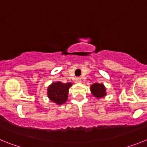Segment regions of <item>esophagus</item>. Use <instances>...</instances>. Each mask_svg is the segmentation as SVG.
<instances>
[{"label": "esophagus", "mask_w": 147, "mask_h": 147, "mask_svg": "<svg viewBox=\"0 0 147 147\" xmlns=\"http://www.w3.org/2000/svg\"><path fill=\"white\" fill-rule=\"evenodd\" d=\"M76 83H81V78L79 77H78L76 78Z\"/></svg>", "instance_id": "34e87169"}]
</instances>
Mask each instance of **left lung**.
<instances>
[{"label":"left lung","mask_w":147,"mask_h":147,"mask_svg":"<svg viewBox=\"0 0 147 147\" xmlns=\"http://www.w3.org/2000/svg\"><path fill=\"white\" fill-rule=\"evenodd\" d=\"M90 90L92 91V94L94 95L96 97L101 98L105 96V88L104 85L99 84L95 83L91 85Z\"/></svg>","instance_id":"left-lung-1"}]
</instances>
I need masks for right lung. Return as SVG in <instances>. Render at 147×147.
I'll list each match as a JSON object with an SVG mask.
<instances>
[{
    "label": "right lung",
    "instance_id": "right-lung-1",
    "mask_svg": "<svg viewBox=\"0 0 147 147\" xmlns=\"http://www.w3.org/2000/svg\"><path fill=\"white\" fill-rule=\"evenodd\" d=\"M71 86V83L64 84L60 81L51 84L48 89L49 98L57 105L63 104L67 99L69 88Z\"/></svg>",
    "mask_w": 147,
    "mask_h": 147
}]
</instances>
